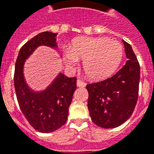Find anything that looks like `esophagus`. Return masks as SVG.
<instances>
[{"mask_svg":"<svg viewBox=\"0 0 154 154\" xmlns=\"http://www.w3.org/2000/svg\"><path fill=\"white\" fill-rule=\"evenodd\" d=\"M87 85L85 82L81 81V80H77V87H80V88H84Z\"/></svg>","mask_w":154,"mask_h":154,"instance_id":"esophagus-1","label":"esophagus"}]
</instances>
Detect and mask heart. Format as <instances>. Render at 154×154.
I'll return each mask as SVG.
<instances>
[{"label": "heart", "mask_w": 154, "mask_h": 154, "mask_svg": "<svg viewBox=\"0 0 154 154\" xmlns=\"http://www.w3.org/2000/svg\"><path fill=\"white\" fill-rule=\"evenodd\" d=\"M124 50L121 43L107 38H79L64 52V60L70 66L82 60L85 74L93 80L105 79L120 66Z\"/></svg>", "instance_id": "obj_1"}]
</instances>
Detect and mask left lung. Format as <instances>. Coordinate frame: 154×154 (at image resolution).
I'll list each match as a JSON object with an SVG mask.
<instances>
[{"label": "left lung", "instance_id": "left-lung-1", "mask_svg": "<svg viewBox=\"0 0 154 154\" xmlns=\"http://www.w3.org/2000/svg\"><path fill=\"white\" fill-rule=\"evenodd\" d=\"M124 42L128 60L114 76L86 86L91 119L102 128H115L129 119L138 99L140 65L134 51Z\"/></svg>", "mask_w": 154, "mask_h": 154}]
</instances>
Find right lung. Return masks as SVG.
<instances>
[{"label": "right lung", "mask_w": 154, "mask_h": 154, "mask_svg": "<svg viewBox=\"0 0 154 154\" xmlns=\"http://www.w3.org/2000/svg\"><path fill=\"white\" fill-rule=\"evenodd\" d=\"M56 33L43 32L34 36L20 49L15 64L14 87L19 107L35 130L49 133L60 128L67 121L68 109L77 88V77L60 74L46 90L34 93L25 83L24 60L39 45L55 47Z\"/></svg>", "instance_id": "obj_1"}]
</instances>
